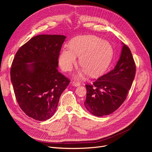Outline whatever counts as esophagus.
Segmentation results:
<instances>
[{
    "instance_id": "obj_1",
    "label": "esophagus",
    "mask_w": 152,
    "mask_h": 152,
    "mask_svg": "<svg viewBox=\"0 0 152 152\" xmlns=\"http://www.w3.org/2000/svg\"><path fill=\"white\" fill-rule=\"evenodd\" d=\"M72 85H73V86H80V83L79 82L73 81V82H72Z\"/></svg>"
}]
</instances>
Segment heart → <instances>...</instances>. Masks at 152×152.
Masks as SVG:
<instances>
[{"label":"heart","instance_id":"b5f03b06","mask_svg":"<svg viewBox=\"0 0 152 152\" xmlns=\"http://www.w3.org/2000/svg\"><path fill=\"white\" fill-rule=\"evenodd\" d=\"M113 55L114 49L110 42L95 35L79 36L70 42L69 48H63L58 62L62 70L70 72L77 64V56H80L79 64L83 68L78 77L88 74L96 77L109 68Z\"/></svg>","mask_w":152,"mask_h":152}]
</instances>
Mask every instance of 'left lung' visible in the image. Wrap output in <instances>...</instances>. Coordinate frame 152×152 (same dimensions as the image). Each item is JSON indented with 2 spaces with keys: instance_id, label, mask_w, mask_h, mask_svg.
<instances>
[{
  "instance_id": "8db88e82",
  "label": "left lung",
  "mask_w": 152,
  "mask_h": 152,
  "mask_svg": "<svg viewBox=\"0 0 152 152\" xmlns=\"http://www.w3.org/2000/svg\"><path fill=\"white\" fill-rule=\"evenodd\" d=\"M121 55L115 68L93 85H86L84 105L97 117L109 115L122 104L135 78L136 66L129 48L122 43Z\"/></svg>"
}]
</instances>
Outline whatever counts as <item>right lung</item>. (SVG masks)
Returning <instances> with one entry per match:
<instances>
[{
	"mask_svg": "<svg viewBox=\"0 0 152 152\" xmlns=\"http://www.w3.org/2000/svg\"><path fill=\"white\" fill-rule=\"evenodd\" d=\"M66 36L39 35L17 52L11 80L19 106L29 117L45 121L56 111L59 97L70 80L58 70V57Z\"/></svg>",
	"mask_w": 152,
	"mask_h": 152,
	"instance_id": "obj_1",
	"label": "right lung"
}]
</instances>
